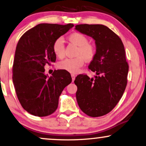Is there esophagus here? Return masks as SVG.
I'll return each instance as SVG.
<instances>
[{"instance_id":"1","label":"esophagus","mask_w":146,"mask_h":146,"mask_svg":"<svg viewBox=\"0 0 146 146\" xmlns=\"http://www.w3.org/2000/svg\"><path fill=\"white\" fill-rule=\"evenodd\" d=\"M71 76H72V82H74V81L75 78H76L75 75H74V74H71Z\"/></svg>"}]
</instances>
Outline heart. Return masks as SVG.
<instances>
[{
  "label": "heart",
  "mask_w": 146,
  "mask_h": 146,
  "mask_svg": "<svg viewBox=\"0 0 146 146\" xmlns=\"http://www.w3.org/2000/svg\"><path fill=\"white\" fill-rule=\"evenodd\" d=\"M68 40L71 43L78 46L76 52L77 57L66 58L58 63V68L72 74L79 72L81 67L84 64V59L92 60L96 55V48L92 44L89 43L88 38L83 33L74 32L68 36ZM52 51L59 58L65 56V46L62 37L55 39L52 44Z\"/></svg>",
  "instance_id": "heart-1"
}]
</instances>
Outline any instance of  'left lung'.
<instances>
[{
    "instance_id": "obj_1",
    "label": "left lung",
    "mask_w": 146,
    "mask_h": 146,
    "mask_svg": "<svg viewBox=\"0 0 146 146\" xmlns=\"http://www.w3.org/2000/svg\"><path fill=\"white\" fill-rule=\"evenodd\" d=\"M80 32L94 38L97 53L88 68L96 73L94 78L86 74L76 76V99L80 109L92 117H101L113 110L125 90L129 66L120 38L101 24H79Z\"/></svg>"
}]
</instances>
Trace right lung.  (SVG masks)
Segmentation results:
<instances>
[{
    "mask_svg": "<svg viewBox=\"0 0 146 146\" xmlns=\"http://www.w3.org/2000/svg\"><path fill=\"white\" fill-rule=\"evenodd\" d=\"M72 24H40L27 30L19 39L12 66V80L21 105L37 117H46L56 111L64 88L72 82L68 72L54 70L45 74L46 64L56 61L52 44L66 33Z\"/></svg>",
    "mask_w": 146,
    "mask_h": 146,
    "instance_id": "add662e5",
    "label": "right lung"
}]
</instances>
